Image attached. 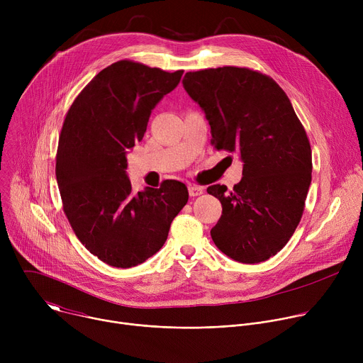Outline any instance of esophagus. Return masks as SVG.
<instances>
[{
	"instance_id": "1",
	"label": "esophagus",
	"mask_w": 363,
	"mask_h": 363,
	"mask_svg": "<svg viewBox=\"0 0 363 363\" xmlns=\"http://www.w3.org/2000/svg\"><path fill=\"white\" fill-rule=\"evenodd\" d=\"M188 192H189L191 196H198V195H201L203 192V188L199 186V185L191 184V185H188Z\"/></svg>"
}]
</instances>
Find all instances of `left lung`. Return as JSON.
<instances>
[{"label":"left lung","instance_id":"left-lung-1","mask_svg":"<svg viewBox=\"0 0 363 363\" xmlns=\"http://www.w3.org/2000/svg\"><path fill=\"white\" fill-rule=\"evenodd\" d=\"M184 87L211 126V145L237 152L242 178L227 192L211 185L223 216L216 245L240 263L269 260L297 228L312 182V149L284 90L247 67L189 72Z\"/></svg>","mask_w":363,"mask_h":363}]
</instances>
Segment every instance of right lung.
<instances>
[{"instance_id": "obj_1", "label": "right lung", "mask_w": 363, "mask_h": 363, "mask_svg": "<svg viewBox=\"0 0 363 363\" xmlns=\"http://www.w3.org/2000/svg\"><path fill=\"white\" fill-rule=\"evenodd\" d=\"M182 73L116 62L93 77L66 115L56 158L63 210L80 242L112 267L129 269L158 252L188 202L179 181L135 194L126 175L128 152Z\"/></svg>"}]
</instances>
